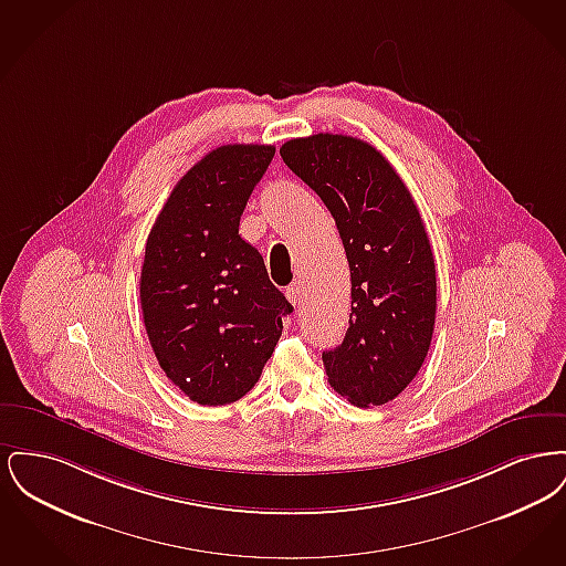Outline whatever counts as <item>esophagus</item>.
<instances>
[{"label": "esophagus", "mask_w": 566, "mask_h": 566, "mask_svg": "<svg viewBox=\"0 0 566 566\" xmlns=\"http://www.w3.org/2000/svg\"><path fill=\"white\" fill-rule=\"evenodd\" d=\"M286 296H289V301H291L293 305H298V303H301V284L293 282V284L286 289Z\"/></svg>", "instance_id": "1"}]
</instances>
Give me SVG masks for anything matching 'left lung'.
Instances as JSON below:
<instances>
[{
    "label": "left lung",
    "mask_w": 566,
    "mask_h": 566,
    "mask_svg": "<svg viewBox=\"0 0 566 566\" xmlns=\"http://www.w3.org/2000/svg\"><path fill=\"white\" fill-rule=\"evenodd\" d=\"M280 155L335 218L350 265V326L323 352L328 381L356 407L388 403L431 348L437 277L422 216L395 167L363 139L296 137Z\"/></svg>",
    "instance_id": "8db88e82"
}]
</instances>
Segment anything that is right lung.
I'll use <instances>...</instances> for the list:
<instances>
[{"mask_svg": "<svg viewBox=\"0 0 566 566\" xmlns=\"http://www.w3.org/2000/svg\"><path fill=\"white\" fill-rule=\"evenodd\" d=\"M273 155L265 144L208 153L174 187L146 242V333L165 376L195 403H233L250 392L293 312L240 235L243 208Z\"/></svg>", "mask_w": 566, "mask_h": 566, "instance_id": "1", "label": "right lung"}]
</instances>
